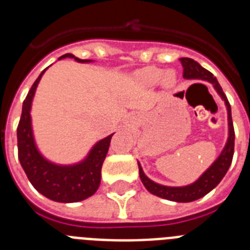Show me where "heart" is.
Masks as SVG:
<instances>
[{
  "label": "heart",
  "instance_id": "heart-1",
  "mask_svg": "<svg viewBox=\"0 0 250 250\" xmlns=\"http://www.w3.org/2000/svg\"><path fill=\"white\" fill-rule=\"evenodd\" d=\"M135 80L139 85L145 87H152L160 83L163 89L170 91L178 85V75L174 70H163L155 66H149L136 72Z\"/></svg>",
  "mask_w": 250,
  "mask_h": 250
}]
</instances>
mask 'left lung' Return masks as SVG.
Wrapping results in <instances>:
<instances>
[{
    "label": "left lung",
    "instance_id": "1",
    "mask_svg": "<svg viewBox=\"0 0 250 250\" xmlns=\"http://www.w3.org/2000/svg\"><path fill=\"white\" fill-rule=\"evenodd\" d=\"M180 61H182V65L184 67L183 77L185 80H203L210 83L216 94L219 95L222 100L224 101L225 107H227V114H228V139H227V143H225L219 156L214 160L213 164L208 167L204 173L196 179L195 182L191 183V184L184 185V187H169V185L155 183L145 175L144 170H143L139 161L138 164L139 175H140L141 182L152 195L176 203H190L194 202V200L200 199L204 195H207L209 191L213 190L214 188L222 182V179L224 178V175L228 171L234 154V127L233 121H231L230 105H229V101L225 94L223 92L222 86L216 80V77L211 72L205 70L203 66H200L196 61H194L193 59L183 57V59H180Z\"/></svg>",
    "mask_w": 250,
    "mask_h": 250
}]
</instances>
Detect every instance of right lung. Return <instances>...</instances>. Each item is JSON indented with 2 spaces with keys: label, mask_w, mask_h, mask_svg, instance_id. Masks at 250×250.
Masks as SVG:
<instances>
[{
  "label": "right lung",
  "mask_w": 250,
  "mask_h": 250,
  "mask_svg": "<svg viewBox=\"0 0 250 250\" xmlns=\"http://www.w3.org/2000/svg\"><path fill=\"white\" fill-rule=\"evenodd\" d=\"M62 59H74L80 63L94 62V60H80L72 54L62 55L59 60ZM46 70L37 77L22 105V115L17 127L20 163L32 187L47 199L57 203L81 202L94 195L99 189L101 167L114 134L96 141L86 156L77 163L59 164L46 158L37 146L31 116L37 86Z\"/></svg>",
  "instance_id": "1"
}]
</instances>
